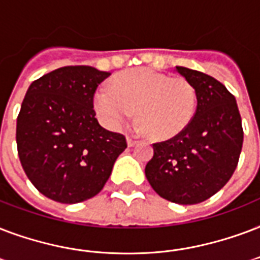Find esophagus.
Segmentation results:
<instances>
[{
  "label": "esophagus",
  "mask_w": 260,
  "mask_h": 260,
  "mask_svg": "<svg viewBox=\"0 0 260 260\" xmlns=\"http://www.w3.org/2000/svg\"><path fill=\"white\" fill-rule=\"evenodd\" d=\"M138 144V141L136 140V138H132V137H127V146L128 148H132V146H134V145Z\"/></svg>",
  "instance_id": "1"
}]
</instances>
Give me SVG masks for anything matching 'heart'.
I'll return each instance as SVG.
<instances>
[{"mask_svg": "<svg viewBox=\"0 0 260 260\" xmlns=\"http://www.w3.org/2000/svg\"><path fill=\"white\" fill-rule=\"evenodd\" d=\"M198 96L192 82L149 68L118 74L112 86H102L94 94V110L108 127L137 120L153 141L172 140L192 122Z\"/></svg>", "mask_w": 260, "mask_h": 260, "instance_id": "b5f03b06", "label": "heart"}]
</instances>
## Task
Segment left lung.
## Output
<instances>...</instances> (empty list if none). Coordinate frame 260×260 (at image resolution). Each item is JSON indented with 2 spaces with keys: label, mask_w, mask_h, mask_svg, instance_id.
Segmentation results:
<instances>
[{
  "label": "left lung",
  "mask_w": 260,
  "mask_h": 260,
  "mask_svg": "<svg viewBox=\"0 0 260 260\" xmlns=\"http://www.w3.org/2000/svg\"><path fill=\"white\" fill-rule=\"evenodd\" d=\"M176 72L197 89L195 116L182 134L153 144L145 175L161 198L195 205L218 192L233 175L243 127L236 99L220 81L183 66H176Z\"/></svg>",
  "instance_id": "obj_1"
}]
</instances>
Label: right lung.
<instances>
[{"instance_id": "right-lung-1", "label": "right lung", "mask_w": 260, "mask_h": 260, "mask_svg": "<svg viewBox=\"0 0 260 260\" xmlns=\"http://www.w3.org/2000/svg\"><path fill=\"white\" fill-rule=\"evenodd\" d=\"M110 74L63 66L38 78L25 93L16 127L20 162L32 184L55 202L78 203L99 194L127 148L122 134L94 118V90Z\"/></svg>"}]
</instances>
